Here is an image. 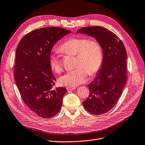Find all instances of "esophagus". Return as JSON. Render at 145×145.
I'll return each mask as SVG.
<instances>
[{
  "instance_id": "1",
  "label": "esophagus",
  "mask_w": 145,
  "mask_h": 145,
  "mask_svg": "<svg viewBox=\"0 0 145 145\" xmlns=\"http://www.w3.org/2000/svg\"><path fill=\"white\" fill-rule=\"evenodd\" d=\"M67 90L69 91L73 90L75 89V88H74V87H67Z\"/></svg>"
}]
</instances>
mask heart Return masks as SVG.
Returning <instances> with one entry per match:
<instances>
[{
	"label": "heart",
	"mask_w": 145,
	"mask_h": 145,
	"mask_svg": "<svg viewBox=\"0 0 145 145\" xmlns=\"http://www.w3.org/2000/svg\"><path fill=\"white\" fill-rule=\"evenodd\" d=\"M59 51L77 56L76 64L77 67L60 77L59 82L61 86L74 87L83 84L88 80L89 74L91 76L95 74L102 66L103 50L97 40L82 37H71L61 45ZM49 65L52 71L56 73L63 71V61L55 54L50 55Z\"/></svg>",
	"instance_id": "1"
}]
</instances>
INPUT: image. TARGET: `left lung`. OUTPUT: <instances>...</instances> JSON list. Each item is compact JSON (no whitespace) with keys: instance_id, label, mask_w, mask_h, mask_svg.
<instances>
[{"instance_id":"obj_1","label":"left lung","mask_w":145,"mask_h":145,"mask_svg":"<svg viewBox=\"0 0 145 145\" xmlns=\"http://www.w3.org/2000/svg\"><path fill=\"white\" fill-rule=\"evenodd\" d=\"M77 33L94 37L102 46L103 64L95 78L88 85L89 95L83 106L93 114L106 113L117 104L126 82L125 48L116 34L102 27H82Z\"/></svg>"}]
</instances>
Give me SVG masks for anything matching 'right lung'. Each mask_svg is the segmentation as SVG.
I'll list each match as a JSON object with an SVG mask.
<instances>
[{"mask_svg": "<svg viewBox=\"0 0 145 145\" xmlns=\"http://www.w3.org/2000/svg\"><path fill=\"white\" fill-rule=\"evenodd\" d=\"M71 31L45 27L31 31L20 41L16 52L14 77L25 105L43 118H51L61 109L67 90L54 88L56 78L49 65L54 45Z\"/></svg>", "mask_w": 145, "mask_h": 145, "instance_id": "add662e5", "label": "right lung"}]
</instances>
